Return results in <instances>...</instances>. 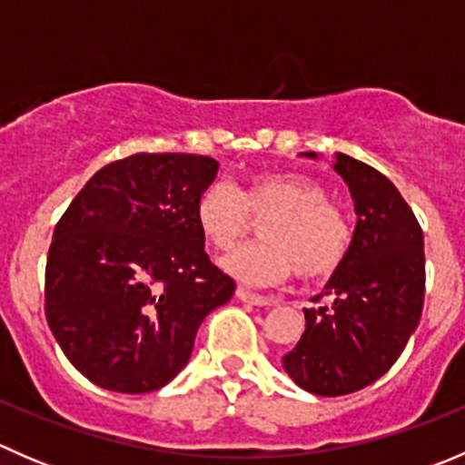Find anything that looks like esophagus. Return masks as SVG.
<instances>
[{
    "label": "esophagus",
    "instance_id": "34e87169",
    "mask_svg": "<svg viewBox=\"0 0 465 465\" xmlns=\"http://www.w3.org/2000/svg\"><path fill=\"white\" fill-rule=\"evenodd\" d=\"M236 297L241 299L242 303H250V306H272V299H267V297H261V294H254V292H250V290H242V288H238V290H236Z\"/></svg>",
    "mask_w": 465,
    "mask_h": 465
}]
</instances>
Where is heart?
<instances>
[{
	"label": "heart",
	"instance_id": "heart-1",
	"mask_svg": "<svg viewBox=\"0 0 465 465\" xmlns=\"http://www.w3.org/2000/svg\"><path fill=\"white\" fill-rule=\"evenodd\" d=\"M265 220L262 242L224 256L223 270L247 285L283 283L290 272L302 279L332 274L344 261L351 232L344 215L331 204L326 189L297 173H261L238 193L215 180L195 203V224L215 250H232L252 227Z\"/></svg>",
	"mask_w": 465,
	"mask_h": 465
}]
</instances>
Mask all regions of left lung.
<instances>
[{
  "instance_id": "1",
  "label": "left lung",
  "mask_w": 465,
  "mask_h": 465,
  "mask_svg": "<svg viewBox=\"0 0 465 465\" xmlns=\"http://www.w3.org/2000/svg\"><path fill=\"white\" fill-rule=\"evenodd\" d=\"M332 168L358 215L353 241L323 285L331 303L303 308L306 331L283 355L285 373L317 396H344L384 376L419 326L425 297L423 232L396 186L344 153Z\"/></svg>"
}]
</instances>
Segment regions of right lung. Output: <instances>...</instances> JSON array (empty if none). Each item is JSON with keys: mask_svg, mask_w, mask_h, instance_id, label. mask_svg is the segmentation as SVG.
Returning a JSON list of instances; mask_svg holds the SVG:
<instances>
[{"mask_svg": "<svg viewBox=\"0 0 465 465\" xmlns=\"http://www.w3.org/2000/svg\"><path fill=\"white\" fill-rule=\"evenodd\" d=\"M220 163L137 153L94 173L55 224L45 312L69 362L94 384L145 393L191 360L195 332L236 283L209 261L195 203Z\"/></svg>", "mask_w": 465, "mask_h": 465, "instance_id": "add662e5", "label": "right lung"}]
</instances>
